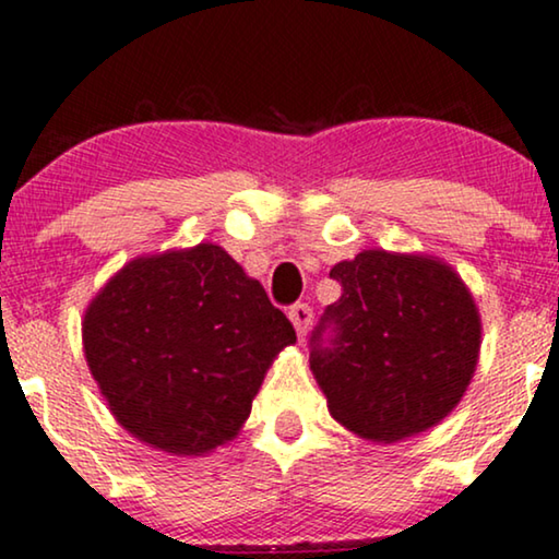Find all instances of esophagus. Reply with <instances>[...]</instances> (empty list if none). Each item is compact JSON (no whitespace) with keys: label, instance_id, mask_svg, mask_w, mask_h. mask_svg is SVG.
<instances>
[{"label":"esophagus","instance_id":"1","mask_svg":"<svg viewBox=\"0 0 559 559\" xmlns=\"http://www.w3.org/2000/svg\"><path fill=\"white\" fill-rule=\"evenodd\" d=\"M287 318L293 321L297 336L302 338L310 331V323H313V310H310V306H306V302H297V306L287 310Z\"/></svg>","mask_w":559,"mask_h":559}]
</instances>
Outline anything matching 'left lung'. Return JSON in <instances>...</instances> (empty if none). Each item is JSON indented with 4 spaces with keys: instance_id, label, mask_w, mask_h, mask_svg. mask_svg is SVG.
Instances as JSON below:
<instances>
[{
    "instance_id": "obj_1",
    "label": "left lung",
    "mask_w": 559,
    "mask_h": 559,
    "mask_svg": "<svg viewBox=\"0 0 559 559\" xmlns=\"http://www.w3.org/2000/svg\"><path fill=\"white\" fill-rule=\"evenodd\" d=\"M331 277L342 297L310 338V369L331 416L377 444L444 421L483 344L480 310L460 274L429 253L365 249ZM325 324L334 325L331 347L320 346Z\"/></svg>"
}]
</instances>
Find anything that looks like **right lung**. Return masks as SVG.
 I'll return each mask as SVG.
<instances>
[{
  "label": "right lung",
  "mask_w": 559,
  "mask_h": 559,
  "mask_svg": "<svg viewBox=\"0 0 559 559\" xmlns=\"http://www.w3.org/2000/svg\"><path fill=\"white\" fill-rule=\"evenodd\" d=\"M90 372L122 429L177 456L241 431L295 329L217 243L128 262L84 310Z\"/></svg>",
  "instance_id": "right-lung-1"
}]
</instances>
